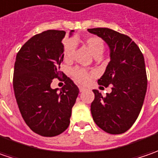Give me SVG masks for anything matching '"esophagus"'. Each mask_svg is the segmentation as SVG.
<instances>
[{"mask_svg": "<svg viewBox=\"0 0 158 158\" xmlns=\"http://www.w3.org/2000/svg\"><path fill=\"white\" fill-rule=\"evenodd\" d=\"M85 89H86L84 88V87H82V86H80V87H79V90H80V92H82V91H84Z\"/></svg>", "mask_w": 158, "mask_h": 158, "instance_id": "34e87169", "label": "esophagus"}]
</instances>
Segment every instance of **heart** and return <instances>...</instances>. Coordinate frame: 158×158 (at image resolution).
I'll return each instance as SVG.
<instances>
[{"label":"heart","instance_id":"obj_1","mask_svg":"<svg viewBox=\"0 0 158 158\" xmlns=\"http://www.w3.org/2000/svg\"><path fill=\"white\" fill-rule=\"evenodd\" d=\"M75 42H76V40H69L64 41L63 59L66 61H69L73 58L75 48H76ZM85 44L87 45L89 49L90 50V52H92V54L95 57L101 56L105 51V43L98 37L91 36V37L86 38L85 39ZM71 74H72V76L75 78L76 82L82 83V84L88 82L90 79V74L87 70L82 69V68H75L72 70Z\"/></svg>","mask_w":158,"mask_h":158}]
</instances>
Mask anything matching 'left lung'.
<instances>
[{"mask_svg": "<svg viewBox=\"0 0 158 158\" xmlns=\"http://www.w3.org/2000/svg\"><path fill=\"white\" fill-rule=\"evenodd\" d=\"M98 36L110 49V61L98 84H112V92L103 97L93 89L90 111L95 123L112 135L127 131L142 110L147 91L144 57L136 44L127 35L108 28L88 29Z\"/></svg>", "mask_w": 158, "mask_h": 158, "instance_id": "8db88e82", "label": "left lung"}]
</instances>
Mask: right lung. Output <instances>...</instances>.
<instances>
[{
	"label": "right lung",
	"mask_w": 158,
	"mask_h": 158,
	"mask_svg": "<svg viewBox=\"0 0 158 158\" xmlns=\"http://www.w3.org/2000/svg\"><path fill=\"white\" fill-rule=\"evenodd\" d=\"M65 35L64 31L56 30L37 34L15 58L13 87L16 103L28 127L42 136H56L69 127L79 93L78 87L60 70ZM61 75L65 85L60 91L51 88L52 79Z\"/></svg>",
	"instance_id": "add662e5"
}]
</instances>
